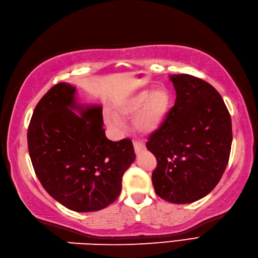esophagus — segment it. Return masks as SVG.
<instances>
[{"instance_id":"esophagus-1","label":"esophagus","mask_w":258,"mask_h":258,"mask_svg":"<svg viewBox=\"0 0 258 258\" xmlns=\"http://www.w3.org/2000/svg\"><path fill=\"white\" fill-rule=\"evenodd\" d=\"M134 145V149H135V153L138 155L141 154L143 150H145V145L141 142V141H134L133 142Z\"/></svg>"}]
</instances>
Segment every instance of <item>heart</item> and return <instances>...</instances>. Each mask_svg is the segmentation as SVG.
Listing matches in <instances>:
<instances>
[{"instance_id":"1","label":"heart","mask_w":258,"mask_h":258,"mask_svg":"<svg viewBox=\"0 0 258 258\" xmlns=\"http://www.w3.org/2000/svg\"><path fill=\"white\" fill-rule=\"evenodd\" d=\"M171 105V96L166 87H157L153 90H142L121 101L115 107V112L121 117L134 115L133 126L141 133H153L166 120ZM105 123L115 134L123 130L124 123L115 115H105Z\"/></svg>"}]
</instances>
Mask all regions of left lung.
Here are the masks:
<instances>
[{"label":"left lung","mask_w":258,"mask_h":258,"mask_svg":"<svg viewBox=\"0 0 258 258\" xmlns=\"http://www.w3.org/2000/svg\"><path fill=\"white\" fill-rule=\"evenodd\" d=\"M175 103L146 147L157 159V195L189 204L209 194L227 168L232 144L230 113L220 94L201 78L170 75Z\"/></svg>","instance_id":"obj_1"}]
</instances>
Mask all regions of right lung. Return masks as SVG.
Returning a JSON list of instances; mask_svg holds the SVG:
<instances>
[{"mask_svg": "<svg viewBox=\"0 0 258 258\" xmlns=\"http://www.w3.org/2000/svg\"><path fill=\"white\" fill-rule=\"evenodd\" d=\"M27 141L43 188L78 213L113 203L124 172L136 158L128 138L112 142L105 136L101 105L79 103L76 88L68 83L54 85L38 102Z\"/></svg>", "mask_w": 258, "mask_h": 258, "instance_id": "obj_1", "label": "right lung"}]
</instances>
